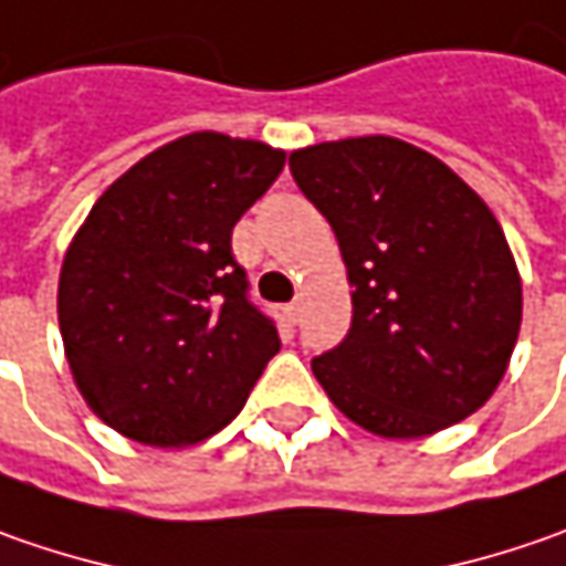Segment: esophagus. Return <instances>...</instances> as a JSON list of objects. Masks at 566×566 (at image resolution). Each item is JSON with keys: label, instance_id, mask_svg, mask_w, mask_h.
<instances>
[{"label": "esophagus", "instance_id": "1", "mask_svg": "<svg viewBox=\"0 0 566 566\" xmlns=\"http://www.w3.org/2000/svg\"><path fill=\"white\" fill-rule=\"evenodd\" d=\"M283 315H286V321H290V324H295V321L302 317V305H298V302H290V305L283 308Z\"/></svg>", "mask_w": 566, "mask_h": 566}]
</instances>
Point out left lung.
<instances>
[{"mask_svg":"<svg viewBox=\"0 0 566 566\" xmlns=\"http://www.w3.org/2000/svg\"><path fill=\"white\" fill-rule=\"evenodd\" d=\"M353 286V327L312 359L346 419L424 438L482 409L511 365L523 283L489 205L438 157L387 135L290 154Z\"/></svg>","mask_w":566,"mask_h":566,"instance_id":"obj_1","label":"left lung"}]
</instances>
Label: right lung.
Listing matches in <instances>:
<instances>
[{
	"mask_svg": "<svg viewBox=\"0 0 566 566\" xmlns=\"http://www.w3.org/2000/svg\"><path fill=\"white\" fill-rule=\"evenodd\" d=\"M286 150L195 132L122 172L59 273V331L77 390L119 434L198 444L229 424L280 349L249 302L232 227Z\"/></svg>",
	"mask_w": 566,
	"mask_h": 566,
	"instance_id": "right-lung-1",
	"label": "right lung"
}]
</instances>
